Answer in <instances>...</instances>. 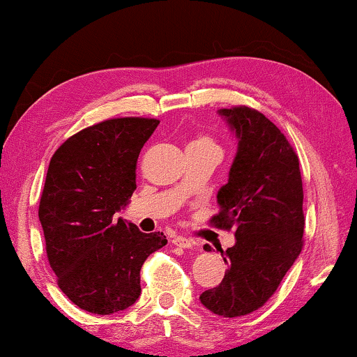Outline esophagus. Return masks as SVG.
Masks as SVG:
<instances>
[{
	"label": "esophagus",
	"instance_id": "1",
	"mask_svg": "<svg viewBox=\"0 0 357 357\" xmlns=\"http://www.w3.org/2000/svg\"><path fill=\"white\" fill-rule=\"evenodd\" d=\"M172 243L177 247H182V248H192L195 245V241L188 237H182V236H175L172 238Z\"/></svg>",
	"mask_w": 357,
	"mask_h": 357
}]
</instances>
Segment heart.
I'll return each instance as SVG.
<instances>
[{
    "label": "heart",
    "mask_w": 357,
    "mask_h": 357,
    "mask_svg": "<svg viewBox=\"0 0 357 357\" xmlns=\"http://www.w3.org/2000/svg\"><path fill=\"white\" fill-rule=\"evenodd\" d=\"M190 146H216L214 144V141L211 138H208V136H198V138H195Z\"/></svg>",
    "instance_id": "obj_1"
}]
</instances>
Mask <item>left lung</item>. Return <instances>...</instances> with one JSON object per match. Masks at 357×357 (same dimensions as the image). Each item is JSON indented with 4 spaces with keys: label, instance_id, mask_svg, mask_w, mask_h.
<instances>
[{
    "label": "left lung",
    "instance_id": "8db88e82",
    "mask_svg": "<svg viewBox=\"0 0 357 357\" xmlns=\"http://www.w3.org/2000/svg\"><path fill=\"white\" fill-rule=\"evenodd\" d=\"M219 115L238 144L211 222L236 229V243L226 252L219 248L227 271L199 301L213 314L232 319L265 305L299 257L304 192L299 158L273 121L245 105L221 109Z\"/></svg>",
    "mask_w": 357,
    "mask_h": 357
}]
</instances>
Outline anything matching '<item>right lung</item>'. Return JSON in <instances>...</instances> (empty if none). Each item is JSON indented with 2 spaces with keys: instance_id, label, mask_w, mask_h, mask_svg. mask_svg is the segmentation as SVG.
Returning <instances> with one entry per match:
<instances>
[{
  "instance_id": "right-lung-1",
  "label": "right lung",
  "mask_w": 357,
  "mask_h": 357,
  "mask_svg": "<svg viewBox=\"0 0 357 357\" xmlns=\"http://www.w3.org/2000/svg\"><path fill=\"white\" fill-rule=\"evenodd\" d=\"M159 120L110 119L68 138L48 165L38 204L48 263L73 304L97 315L128 309L139 271L162 248V232L115 218L136 190L139 151Z\"/></svg>"
}]
</instances>
